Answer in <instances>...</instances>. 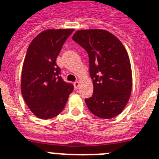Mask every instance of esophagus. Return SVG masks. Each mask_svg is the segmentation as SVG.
Segmentation results:
<instances>
[{
  "mask_svg": "<svg viewBox=\"0 0 159 159\" xmlns=\"http://www.w3.org/2000/svg\"><path fill=\"white\" fill-rule=\"evenodd\" d=\"M79 86H80V82L79 81L74 83V88H75V89H78Z\"/></svg>",
  "mask_w": 159,
  "mask_h": 159,
  "instance_id": "1",
  "label": "esophagus"
}]
</instances>
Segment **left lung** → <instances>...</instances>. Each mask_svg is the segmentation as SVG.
<instances>
[{"mask_svg":"<svg viewBox=\"0 0 159 159\" xmlns=\"http://www.w3.org/2000/svg\"><path fill=\"white\" fill-rule=\"evenodd\" d=\"M72 40L89 57L94 92L85 102L90 111L102 119H111L127 105L132 88L130 59L121 41L102 29L79 30Z\"/></svg>","mask_w":159,"mask_h":159,"instance_id":"left-lung-1","label":"left lung"}]
</instances>
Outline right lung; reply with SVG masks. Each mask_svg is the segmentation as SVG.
<instances>
[{"label": "right lung", "instance_id": "obj_1", "mask_svg": "<svg viewBox=\"0 0 159 159\" xmlns=\"http://www.w3.org/2000/svg\"><path fill=\"white\" fill-rule=\"evenodd\" d=\"M74 29H48L29 44L21 74V93L36 117L48 119L62 111L73 85L64 81L57 64L63 44Z\"/></svg>", "mask_w": 159, "mask_h": 159}]
</instances>
